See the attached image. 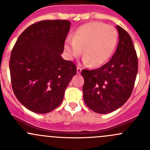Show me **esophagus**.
I'll return each mask as SVG.
<instances>
[{"mask_svg": "<svg viewBox=\"0 0 150 150\" xmlns=\"http://www.w3.org/2000/svg\"><path fill=\"white\" fill-rule=\"evenodd\" d=\"M81 71H82L81 67H77V73L80 74L81 72Z\"/></svg>", "mask_w": 150, "mask_h": 150, "instance_id": "1", "label": "esophagus"}]
</instances>
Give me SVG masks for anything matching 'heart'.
Segmentation results:
<instances>
[{
    "label": "heart",
    "instance_id": "b5f03b06",
    "mask_svg": "<svg viewBox=\"0 0 150 150\" xmlns=\"http://www.w3.org/2000/svg\"><path fill=\"white\" fill-rule=\"evenodd\" d=\"M117 42V32L114 27L93 22L77 29L73 38L67 39L64 48L70 58L79 56L83 48L85 62L99 67L110 58Z\"/></svg>",
    "mask_w": 150,
    "mask_h": 150
}]
</instances>
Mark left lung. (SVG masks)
Returning a JSON list of instances; mask_svg holds the SVG:
<instances>
[{
    "instance_id": "8db88e82",
    "label": "left lung",
    "mask_w": 150,
    "mask_h": 150,
    "mask_svg": "<svg viewBox=\"0 0 150 150\" xmlns=\"http://www.w3.org/2000/svg\"><path fill=\"white\" fill-rule=\"evenodd\" d=\"M119 42L111 59L98 69H83L85 104L99 114L120 108L132 93L137 72L138 58L131 36L117 25Z\"/></svg>"
}]
</instances>
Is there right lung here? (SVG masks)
Masks as SVG:
<instances>
[{
    "mask_svg": "<svg viewBox=\"0 0 150 150\" xmlns=\"http://www.w3.org/2000/svg\"><path fill=\"white\" fill-rule=\"evenodd\" d=\"M70 25L60 19L36 22L24 30L12 48V89L30 111L44 114L59 107L76 75L75 64L61 57Z\"/></svg>",
    "mask_w": 150,
    "mask_h": 150,
    "instance_id": "obj_1",
    "label": "right lung"
}]
</instances>
